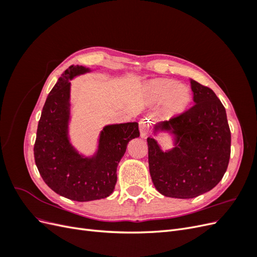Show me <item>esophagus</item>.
<instances>
[{
  "label": "esophagus",
  "instance_id": "1",
  "mask_svg": "<svg viewBox=\"0 0 257 257\" xmlns=\"http://www.w3.org/2000/svg\"><path fill=\"white\" fill-rule=\"evenodd\" d=\"M150 127H151V122L147 119H144L139 123V131H141V135L143 137H145L148 133L150 132Z\"/></svg>",
  "mask_w": 257,
  "mask_h": 257
}]
</instances>
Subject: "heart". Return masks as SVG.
<instances>
[{
    "instance_id": "b5f03b06",
    "label": "heart",
    "mask_w": 257,
    "mask_h": 257,
    "mask_svg": "<svg viewBox=\"0 0 257 257\" xmlns=\"http://www.w3.org/2000/svg\"><path fill=\"white\" fill-rule=\"evenodd\" d=\"M146 95L153 103L165 104L170 112H181L192 100V93L186 84L170 79H153L146 87Z\"/></svg>"
}]
</instances>
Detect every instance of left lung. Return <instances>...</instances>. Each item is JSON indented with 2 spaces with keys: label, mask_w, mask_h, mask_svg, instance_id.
I'll list each match as a JSON object with an SVG mask.
<instances>
[{
  "label": "left lung",
  "mask_w": 257,
  "mask_h": 257,
  "mask_svg": "<svg viewBox=\"0 0 257 257\" xmlns=\"http://www.w3.org/2000/svg\"><path fill=\"white\" fill-rule=\"evenodd\" d=\"M194 105L169 121L154 124L153 135L167 133L173 147L163 149L148 137L149 170L162 195L189 199L212 190L226 172L230 157L227 115L215 93L190 78Z\"/></svg>",
  "instance_id": "8db88e82"
}]
</instances>
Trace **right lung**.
Here are the masks:
<instances>
[{"label":"right lung","mask_w":257,"mask_h":257,"mask_svg":"<svg viewBox=\"0 0 257 257\" xmlns=\"http://www.w3.org/2000/svg\"><path fill=\"white\" fill-rule=\"evenodd\" d=\"M92 72L89 67L73 65L62 74L43 107L34 145L35 163L45 183L59 195L76 201L110 195L127 144L139 137L137 122L113 123L99 132L93 154L85 155L73 146L71 80Z\"/></svg>","instance_id":"right-lung-1"}]
</instances>
